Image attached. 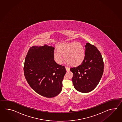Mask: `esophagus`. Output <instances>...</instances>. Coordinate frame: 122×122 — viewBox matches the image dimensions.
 Instances as JSON below:
<instances>
[{
    "label": "esophagus",
    "mask_w": 122,
    "mask_h": 122,
    "mask_svg": "<svg viewBox=\"0 0 122 122\" xmlns=\"http://www.w3.org/2000/svg\"><path fill=\"white\" fill-rule=\"evenodd\" d=\"M65 68H66V70L67 71H70V68H69V67H66Z\"/></svg>",
    "instance_id": "34e87169"
}]
</instances>
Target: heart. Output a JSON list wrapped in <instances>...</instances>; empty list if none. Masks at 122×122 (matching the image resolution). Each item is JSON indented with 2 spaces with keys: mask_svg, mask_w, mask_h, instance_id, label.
<instances>
[{
  "mask_svg": "<svg viewBox=\"0 0 122 122\" xmlns=\"http://www.w3.org/2000/svg\"><path fill=\"white\" fill-rule=\"evenodd\" d=\"M57 50L54 51L53 57L58 64H61L63 61L62 55L67 64L72 66L80 65L85 57V51L80 43H63L58 46Z\"/></svg>",
  "mask_w": 122,
  "mask_h": 122,
  "instance_id": "obj_1",
  "label": "heart"
}]
</instances>
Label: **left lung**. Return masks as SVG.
Wrapping results in <instances>:
<instances>
[{
    "label": "left lung",
    "mask_w": 122,
    "mask_h": 122,
    "mask_svg": "<svg viewBox=\"0 0 122 122\" xmlns=\"http://www.w3.org/2000/svg\"><path fill=\"white\" fill-rule=\"evenodd\" d=\"M85 57L81 65L71 67L73 84L76 90L88 93L96 88L104 71L103 60L96 47L89 43L85 45Z\"/></svg>",
    "instance_id": "left-lung-1"
}]
</instances>
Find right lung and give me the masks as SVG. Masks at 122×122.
<instances>
[{"label":"right lung","instance_id":"right-lung-1","mask_svg":"<svg viewBox=\"0 0 122 122\" xmlns=\"http://www.w3.org/2000/svg\"><path fill=\"white\" fill-rule=\"evenodd\" d=\"M54 50L47 45L32 46L26 56L23 67L25 77L31 88L47 98L60 93L66 72L65 66L55 62Z\"/></svg>","mask_w":122,"mask_h":122}]
</instances>
